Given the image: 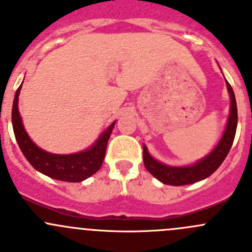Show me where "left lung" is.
I'll use <instances>...</instances> for the list:
<instances>
[{"instance_id":"1","label":"left lung","mask_w":252,"mask_h":252,"mask_svg":"<svg viewBox=\"0 0 252 252\" xmlns=\"http://www.w3.org/2000/svg\"><path fill=\"white\" fill-rule=\"evenodd\" d=\"M227 88L229 91L232 105H230L229 119H228L224 134H223L217 147L206 158L201 159L199 163L190 167H184V168L166 166V164L159 163L156 159L152 158L151 155L147 151L146 146L144 145V164L147 171L156 179H158L163 184L174 185V187L192 184V183L200 182V180L210 177L222 164V162L224 161L228 152H229L230 147H232L233 141H234L236 126H238V108H236L234 91H233L229 83H227Z\"/></svg>"}]
</instances>
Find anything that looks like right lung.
I'll list each match as a JSON object with an SVG mask.
<instances>
[{
    "instance_id": "add662e5",
    "label": "right lung",
    "mask_w": 252,
    "mask_h": 252,
    "mask_svg": "<svg viewBox=\"0 0 252 252\" xmlns=\"http://www.w3.org/2000/svg\"><path fill=\"white\" fill-rule=\"evenodd\" d=\"M20 88L22 85L18 88L16 96H14L13 108H12V124H13V131L18 145L29 163L40 173L47 175L52 179L63 180V182H83L86 178L95 174L102 166L108 139H110L116 122H113L106 129L105 133L88 151L73 155L48 154V152L39 149L30 140L25 131L22 118L19 116V111H18V97H19Z\"/></svg>"
}]
</instances>
